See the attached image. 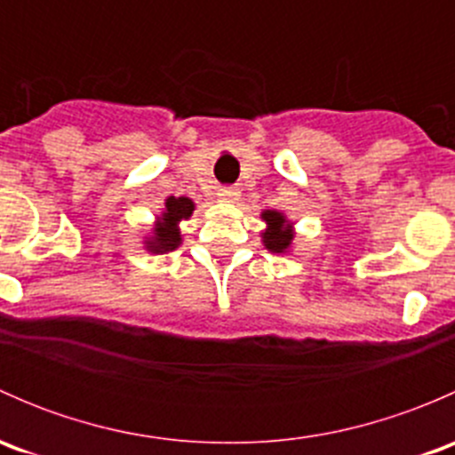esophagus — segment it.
Wrapping results in <instances>:
<instances>
[{"instance_id": "esophagus-1", "label": "esophagus", "mask_w": 455, "mask_h": 455, "mask_svg": "<svg viewBox=\"0 0 455 455\" xmlns=\"http://www.w3.org/2000/svg\"><path fill=\"white\" fill-rule=\"evenodd\" d=\"M218 198L224 202H235L240 198V191L235 187H222V189H218Z\"/></svg>"}]
</instances>
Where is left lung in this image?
<instances>
[{
  "instance_id": "1",
  "label": "left lung",
  "mask_w": 455,
  "mask_h": 455,
  "mask_svg": "<svg viewBox=\"0 0 455 455\" xmlns=\"http://www.w3.org/2000/svg\"><path fill=\"white\" fill-rule=\"evenodd\" d=\"M259 218L266 224L264 231L259 233L264 249L273 255H291L297 235L295 222H291L286 213L277 209H264Z\"/></svg>"
}]
</instances>
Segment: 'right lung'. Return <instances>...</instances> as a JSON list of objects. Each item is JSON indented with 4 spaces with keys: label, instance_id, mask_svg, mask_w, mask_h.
Returning a JSON list of instances; mask_svg holds the SVG:
<instances>
[{
    "label": "right lung",
    "instance_id": "obj_1",
    "mask_svg": "<svg viewBox=\"0 0 455 455\" xmlns=\"http://www.w3.org/2000/svg\"><path fill=\"white\" fill-rule=\"evenodd\" d=\"M196 202L187 196H169L164 198V209L156 215L151 231L142 237V249L151 255H164L182 244L180 224L194 215Z\"/></svg>",
    "mask_w": 455,
    "mask_h": 455
}]
</instances>
